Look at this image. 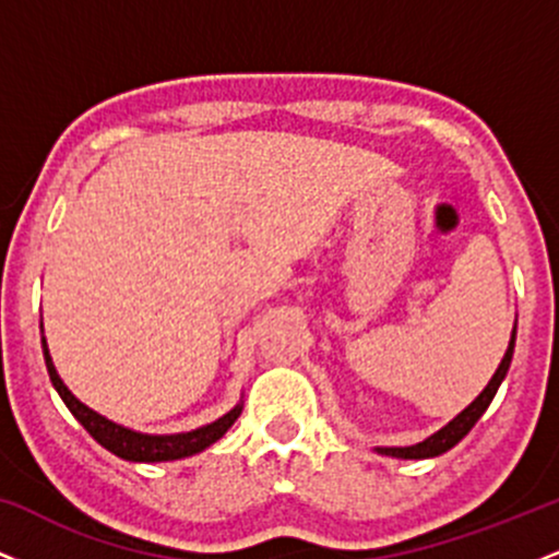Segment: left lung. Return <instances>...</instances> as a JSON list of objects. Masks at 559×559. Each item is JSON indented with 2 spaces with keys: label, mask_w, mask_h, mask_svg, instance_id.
<instances>
[{
  "label": "left lung",
  "mask_w": 559,
  "mask_h": 559,
  "mask_svg": "<svg viewBox=\"0 0 559 559\" xmlns=\"http://www.w3.org/2000/svg\"><path fill=\"white\" fill-rule=\"evenodd\" d=\"M515 331L518 325L512 329V336H510V346H507L502 362H499L497 373L491 376L489 386H486L480 394L473 400L467 407L463 409V413L457 415L454 420H449L441 431H436L433 436H428L426 441H420V444H413V447H378L376 452L381 454H389V457H400V460H426V457H439V454H444L452 449L457 441H463L467 433H471V428L476 426L480 415L486 413V407H489L493 394H497L499 383L504 381L507 370H510V362H512V352H515Z\"/></svg>",
  "instance_id": "left-lung-1"
}]
</instances>
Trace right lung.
<instances>
[{
    "label": "right lung",
    "instance_id": "1",
    "mask_svg": "<svg viewBox=\"0 0 559 559\" xmlns=\"http://www.w3.org/2000/svg\"><path fill=\"white\" fill-rule=\"evenodd\" d=\"M41 346H44V360H47V370L49 378H52V386L57 389V394L62 396V402L68 404V409L73 413V418L86 428L88 433L99 441L107 452L118 454V457L128 460V463H168V460H181V457H191V454L202 452L210 444H215L223 433L234 426L236 418L241 415V404H236L230 413L217 418L210 426L197 428V431L189 433H170V436H152V433H139L131 431V428L118 426V423L107 420L105 415L94 413L92 407L75 400L70 394V389L62 383V378L57 376L52 357H49L47 349V338L41 336Z\"/></svg>",
    "mask_w": 559,
    "mask_h": 559
}]
</instances>
